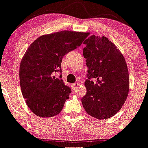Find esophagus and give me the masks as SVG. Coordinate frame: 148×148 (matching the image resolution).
I'll list each match as a JSON object with an SVG mask.
<instances>
[{
  "instance_id": "esophagus-1",
  "label": "esophagus",
  "mask_w": 148,
  "mask_h": 148,
  "mask_svg": "<svg viewBox=\"0 0 148 148\" xmlns=\"http://www.w3.org/2000/svg\"><path fill=\"white\" fill-rule=\"evenodd\" d=\"M79 86V84L78 82H75V83L73 84L72 85V87H73V89H74V90H75V89H77V87Z\"/></svg>"
}]
</instances>
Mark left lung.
<instances>
[{"mask_svg":"<svg viewBox=\"0 0 148 148\" xmlns=\"http://www.w3.org/2000/svg\"><path fill=\"white\" fill-rule=\"evenodd\" d=\"M84 44L88 79L85 82L86 95L81 99L82 106L92 117L111 118L121 109L128 95L126 62L115 44L105 36L91 35ZM92 77L97 79L96 83L90 80Z\"/></svg>","mask_w":148,"mask_h":148,"instance_id":"obj_1","label":"left lung"}]
</instances>
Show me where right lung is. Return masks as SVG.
<instances>
[{
	"label": "right lung",
	"instance_id": "obj_1",
	"mask_svg": "<svg viewBox=\"0 0 148 148\" xmlns=\"http://www.w3.org/2000/svg\"><path fill=\"white\" fill-rule=\"evenodd\" d=\"M87 36L68 30L45 34L25 52L20 66V87L27 105L36 116L47 118L61 112L71 90L54 74L61 71L63 57L80 47Z\"/></svg>",
	"mask_w": 148,
	"mask_h": 148
}]
</instances>
